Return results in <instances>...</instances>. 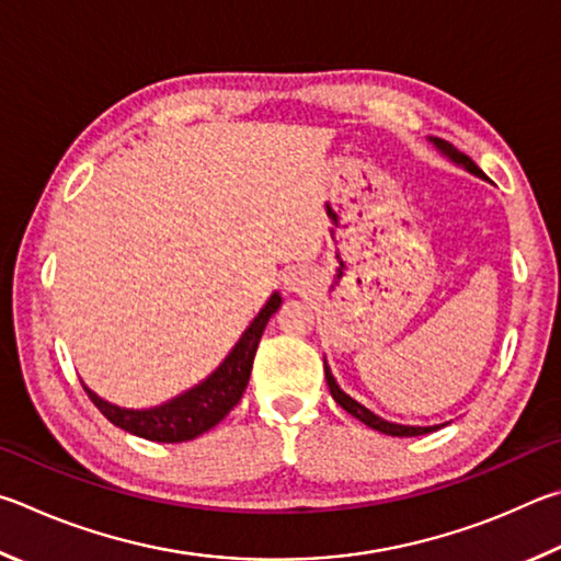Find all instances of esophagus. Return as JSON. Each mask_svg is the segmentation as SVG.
Listing matches in <instances>:
<instances>
[{
  "instance_id": "esophagus-1",
  "label": "esophagus",
  "mask_w": 561,
  "mask_h": 561,
  "mask_svg": "<svg viewBox=\"0 0 561 561\" xmlns=\"http://www.w3.org/2000/svg\"><path fill=\"white\" fill-rule=\"evenodd\" d=\"M302 273L300 271H290L288 275H286V286H288V290H300V286H302Z\"/></svg>"
}]
</instances>
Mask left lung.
Wrapping results in <instances>:
<instances>
[{"mask_svg": "<svg viewBox=\"0 0 561 561\" xmlns=\"http://www.w3.org/2000/svg\"><path fill=\"white\" fill-rule=\"evenodd\" d=\"M434 145L438 147L440 152H444L450 162H456V164H460V167H466V170L470 172V174H476V176H485L483 174V170H480V167L470 160L468 154H463V152H458L454 145L450 142H446V140H438V137H434ZM325 379H328V387H330V394H332V399L337 401V404L347 411V414H352L355 419H359L362 424L365 426H369V428H375V431H379V434H387V436H399V438H409V436H424V434H431V431H436L438 426H401V424H391V421H385L381 416H377L375 411H369L367 407H362L359 401H355L352 399L350 394H345V391L340 389V385L335 381V377H332V371H330V367H328V362H325Z\"/></svg>", "mask_w": 561, "mask_h": 561, "instance_id": "8db88e82", "label": "left lung"}]
</instances>
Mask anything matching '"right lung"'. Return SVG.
Returning a JSON list of instances; mask_svg holds the SVG:
<instances>
[{
  "label": "right lung",
  "mask_w": 561,
  "mask_h": 561,
  "mask_svg": "<svg viewBox=\"0 0 561 561\" xmlns=\"http://www.w3.org/2000/svg\"><path fill=\"white\" fill-rule=\"evenodd\" d=\"M278 308L280 296L273 293L263 310L253 318L251 325L245 328L241 340L236 342L229 357L216 367L214 375L206 377L202 385L184 391V394L167 401L162 407L121 409L111 404V401L93 394L88 387H83L85 394L91 397L93 404L101 409V414L111 421L113 426L123 428L133 436L157 440V444H182V440L202 436L219 424V421L241 401L245 385H249L253 357L255 350H259L261 335L265 325H268L271 316Z\"/></svg>",
  "instance_id": "right-lung-1"
}]
</instances>
